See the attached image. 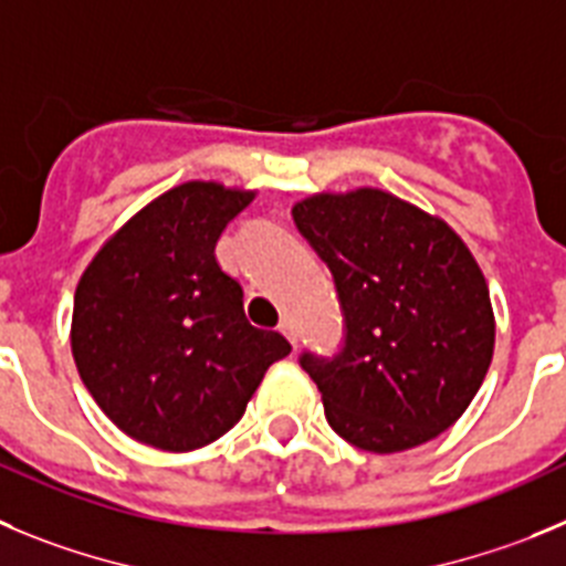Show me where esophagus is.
I'll use <instances>...</instances> for the list:
<instances>
[{
	"instance_id": "34e87169",
	"label": "esophagus",
	"mask_w": 566,
	"mask_h": 566,
	"mask_svg": "<svg viewBox=\"0 0 566 566\" xmlns=\"http://www.w3.org/2000/svg\"><path fill=\"white\" fill-rule=\"evenodd\" d=\"M279 329H282V335H284V338L290 340V344H293V346H298V329H295V324H293V321H290V318H284L282 324H279Z\"/></svg>"
}]
</instances>
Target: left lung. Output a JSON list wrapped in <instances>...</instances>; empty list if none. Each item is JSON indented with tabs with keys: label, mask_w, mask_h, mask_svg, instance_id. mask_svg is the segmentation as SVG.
Masks as SVG:
<instances>
[{
	"label": "left lung",
	"mask_w": 566,
	"mask_h": 566,
	"mask_svg": "<svg viewBox=\"0 0 566 566\" xmlns=\"http://www.w3.org/2000/svg\"><path fill=\"white\" fill-rule=\"evenodd\" d=\"M344 315L335 355L302 353L335 434L375 454L434 440L480 391L493 358L485 276L437 217L378 188L295 202Z\"/></svg>",
	"instance_id": "left-lung-1"
}]
</instances>
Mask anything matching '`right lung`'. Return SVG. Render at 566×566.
I'll use <instances>...</instances> for the list:
<instances>
[{
	"label": "right lung",
	"instance_id": "1",
	"mask_svg": "<svg viewBox=\"0 0 566 566\" xmlns=\"http://www.w3.org/2000/svg\"><path fill=\"white\" fill-rule=\"evenodd\" d=\"M253 191L182 182L137 211L81 276L73 358L120 431L160 451H195L245 415L282 333L253 327L242 287L213 256Z\"/></svg>",
	"mask_w": 566,
	"mask_h": 566
}]
</instances>
